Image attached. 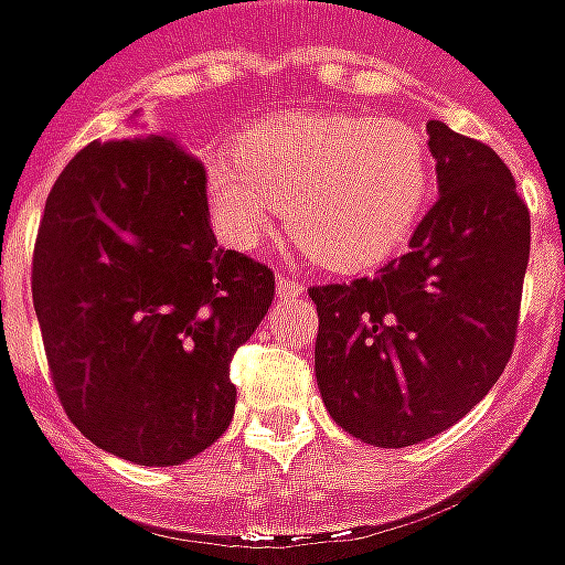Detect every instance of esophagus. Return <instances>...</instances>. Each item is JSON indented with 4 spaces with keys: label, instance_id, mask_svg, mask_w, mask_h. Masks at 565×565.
I'll list each match as a JSON object with an SVG mask.
<instances>
[{
    "label": "esophagus",
    "instance_id": "34e87169",
    "mask_svg": "<svg viewBox=\"0 0 565 565\" xmlns=\"http://www.w3.org/2000/svg\"><path fill=\"white\" fill-rule=\"evenodd\" d=\"M278 296H302L306 294V284L299 281V278H290V275H278Z\"/></svg>",
    "mask_w": 565,
    "mask_h": 565
}]
</instances>
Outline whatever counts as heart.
<instances>
[{
	"mask_svg": "<svg viewBox=\"0 0 565 565\" xmlns=\"http://www.w3.org/2000/svg\"><path fill=\"white\" fill-rule=\"evenodd\" d=\"M202 181L230 245H257L287 202L290 233L320 266L363 269L417 226L433 157L405 120L315 115L211 150Z\"/></svg>",
	"mask_w": 565,
	"mask_h": 565,
	"instance_id": "heart-1",
	"label": "heart"
}]
</instances>
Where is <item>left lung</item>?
<instances>
[{
    "label": "left lung",
    "instance_id": "1",
    "mask_svg": "<svg viewBox=\"0 0 565 565\" xmlns=\"http://www.w3.org/2000/svg\"><path fill=\"white\" fill-rule=\"evenodd\" d=\"M438 199L375 278L311 287L315 375L335 424L408 448L481 403L509 363L530 263V211L497 150L426 124Z\"/></svg>",
    "mask_w": 565,
    "mask_h": 565
}]
</instances>
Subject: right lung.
<instances>
[{
  "mask_svg": "<svg viewBox=\"0 0 565 565\" xmlns=\"http://www.w3.org/2000/svg\"><path fill=\"white\" fill-rule=\"evenodd\" d=\"M275 296L269 266L211 233L202 162L132 124L75 153L44 205L32 306L72 424L139 466L211 448L233 354Z\"/></svg>",
  "mask_w": 565,
  "mask_h": 565,
  "instance_id": "1",
  "label": "right lung"
}]
</instances>
